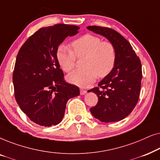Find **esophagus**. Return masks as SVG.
Listing matches in <instances>:
<instances>
[{
	"label": "esophagus",
	"instance_id": "1",
	"mask_svg": "<svg viewBox=\"0 0 160 160\" xmlns=\"http://www.w3.org/2000/svg\"><path fill=\"white\" fill-rule=\"evenodd\" d=\"M87 93V91L85 90V89H80V94L82 95H85V94Z\"/></svg>",
	"mask_w": 160,
	"mask_h": 160
}]
</instances>
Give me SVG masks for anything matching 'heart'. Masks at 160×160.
<instances>
[{"label": "heart", "instance_id": "b5f03b06", "mask_svg": "<svg viewBox=\"0 0 160 160\" xmlns=\"http://www.w3.org/2000/svg\"><path fill=\"white\" fill-rule=\"evenodd\" d=\"M73 51L62 45L57 52V59L65 72H70L75 66L76 57H84L82 70H76L68 76L71 84L86 87L95 82L97 76L104 78L112 71L115 65L117 52L114 46L109 41H102L99 37L85 34L71 43Z\"/></svg>", "mask_w": 160, "mask_h": 160}]
</instances>
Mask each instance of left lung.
<instances>
[{
	"instance_id": "1",
	"label": "left lung",
	"mask_w": 160,
	"mask_h": 160,
	"mask_svg": "<svg viewBox=\"0 0 160 160\" xmlns=\"http://www.w3.org/2000/svg\"><path fill=\"white\" fill-rule=\"evenodd\" d=\"M87 28L108 39L117 52L112 71L98 87L88 91L98 98L97 105L90 108V112L102 122L120 121L132 112L138 101L142 78L141 60L129 41L116 30L100 26Z\"/></svg>"
}]
</instances>
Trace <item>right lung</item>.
Listing matches in <instances>:
<instances>
[{
	"label": "right lung",
	"mask_w": 160,
	"mask_h": 160,
	"mask_svg": "<svg viewBox=\"0 0 160 160\" xmlns=\"http://www.w3.org/2000/svg\"><path fill=\"white\" fill-rule=\"evenodd\" d=\"M78 29L65 24L40 28L17 54L13 73L15 99L28 117L41 126L61 122L68 100L79 95V88L64 80L57 59L60 43Z\"/></svg>",
	"instance_id": "right-lung-1"
}]
</instances>
